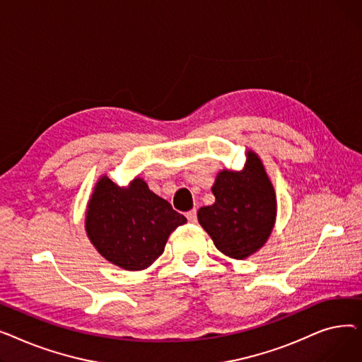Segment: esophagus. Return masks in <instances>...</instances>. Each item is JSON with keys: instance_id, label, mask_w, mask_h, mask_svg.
<instances>
[{"instance_id": "34e87169", "label": "esophagus", "mask_w": 362, "mask_h": 362, "mask_svg": "<svg viewBox=\"0 0 362 362\" xmlns=\"http://www.w3.org/2000/svg\"><path fill=\"white\" fill-rule=\"evenodd\" d=\"M186 218L189 223H197V210H191L186 213Z\"/></svg>"}]
</instances>
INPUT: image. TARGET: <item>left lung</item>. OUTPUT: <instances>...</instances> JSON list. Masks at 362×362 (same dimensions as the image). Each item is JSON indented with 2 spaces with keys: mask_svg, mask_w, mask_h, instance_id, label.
<instances>
[{
  "mask_svg": "<svg viewBox=\"0 0 362 362\" xmlns=\"http://www.w3.org/2000/svg\"><path fill=\"white\" fill-rule=\"evenodd\" d=\"M213 205L202 206L198 221L226 257L245 259L269 240L277 217L274 186L252 149L242 170H221L211 187Z\"/></svg>",
  "mask_w": 362,
  "mask_h": 362,
  "instance_id": "1",
  "label": "left lung"
}]
</instances>
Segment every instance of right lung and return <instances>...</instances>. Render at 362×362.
Wrapping results in <instances>:
<instances>
[{"label":"right lung","mask_w":362,"mask_h":362,"mask_svg":"<svg viewBox=\"0 0 362 362\" xmlns=\"http://www.w3.org/2000/svg\"><path fill=\"white\" fill-rule=\"evenodd\" d=\"M185 223V216L149 191L141 177L119 186L101 176L85 213V230L95 250L127 272L148 269L164 252L171 232Z\"/></svg>","instance_id":"obj_1"}]
</instances>
